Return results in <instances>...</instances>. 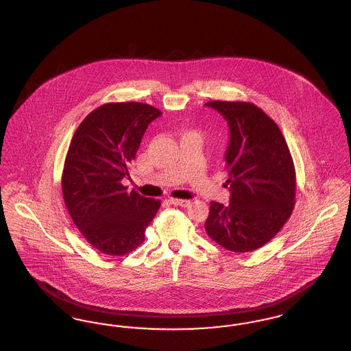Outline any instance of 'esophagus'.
<instances>
[{
  "mask_svg": "<svg viewBox=\"0 0 351 351\" xmlns=\"http://www.w3.org/2000/svg\"><path fill=\"white\" fill-rule=\"evenodd\" d=\"M169 202H171L172 205H179V206H183V208L189 206V204H191V201L189 200H179V199H169Z\"/></svg>",
  "mask_w": 351,
  "mask_h": 351,
  "instance_id": "obj_1",
  "label": "esophagus"
}]
</instances>
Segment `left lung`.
<instances>
[{
  "instance_id": "left-lung-1",
  "label": "left lung",
  "mask_w": 351,
  "mask_h": 351,
  "mask_svg": "<svg viewBox=\"0 0 351 351\" xmlns=\"http://www.w3.org/2000/svg\"><path fill=\"white\" fill-rule=\"evenodd\" d=\"M206 106L226 119L225 154L229 205L210 202L205 230L233 252L256 250L291 217L295 205V166L278 125L251 102L210 101Z\"/></svg>"
}]
</instances>
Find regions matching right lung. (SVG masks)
Masks as SVG:
<instances>
[{
    "mask_svg": "<svg viewBox=\"0 0 351 351\" xmlns=\"http://www.w3.org/2000/svg\"><path fill=\"white\" fill-rule=\"evenodd\" d=\"M162 116L142 102H110L84 118L62 176L68 213L84 238L106 255H125L145 241L160 208L122 185L150 122Z\"/></svg>",
    "mask_w": 351,
    "mask_h": 351,
    "instance_id": "right-lung-1",
    "label": "right lung"
}]
</instances>
